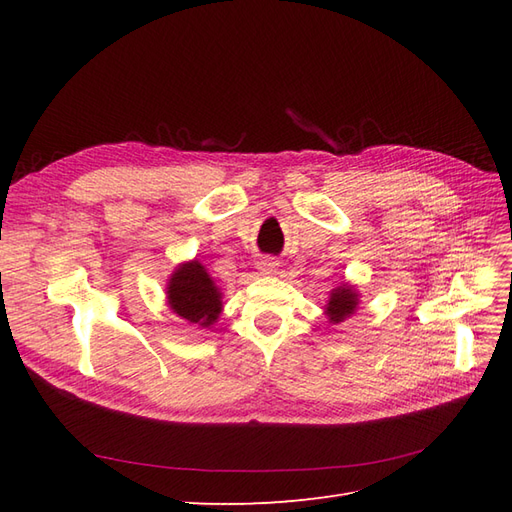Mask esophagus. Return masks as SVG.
<instances>
[{
  "label": "esophagus",
  "instance_id": "1",
  "mask_svg": "<svg viewBox=\"0 0 512 512\" xmlns=\"http://www.w3.org/2000/svg\"><path fill=\"white\" fill-rule=\"evenodd\" d=\"M277 267H280V262H277L275 258H260L256 262V269L262 273V275H273L277 271Z\"/></svg>",
  "mask_w": 512,
  "mask_h": 512
}]
</instances>
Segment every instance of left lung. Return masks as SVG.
Here are the masks:
<instances>
[{
  "instance_id": "obj_1",
  "label": "left lung",
  "mask_w": 512,
  "mask_h": 512,
  "mask_svg": "<svg viewBox=\"0 0 512 512\" xmlns=\"http://www.w3.org/2000/svg\"><path fill=\"white\" fill-rule=\"evenodd\" d=\"M356 307H359V292H356L354 286L344 282L331 290V297L327 305H324V314H327L329 322L337 324L350 318L356 312Z\"/></svg>"
}]
</instances>
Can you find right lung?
I'll return each mask as SVG.
<instances>
[{"label": "right lung", "mask_w": 512, "mask_h": 512, "mask_svg": "<svg viewBox=\"0 0 512 512\" xmlns=\"http://www.w3.org/2000/svg\"><path fill=\"white\" fill-rule=\"evenodd\" d=\"M168 307L196 327L209 329L222 314V292L198 260L179 265L166 286Z\"/></svg>", "instance_id": "add662e5"}]
</instances>
